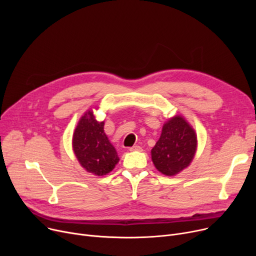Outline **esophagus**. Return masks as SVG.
<instances>
[{
    "mask_svg": "<svg viewBox=\"0 0 256 256\" xmlns=\"http://www.w3.org/2000/svg\"><path fill=\"white\" fill-rule=\"evenodd\" d=\"M130 152H141V150H142V147L139 146V145H135V146L130 147Z\"/></svg>",
    "mask_w": 256,
    "mask_h": 256,
    "instance_id": "obj_1",
    "label": "esophagus"
}]
</instances>
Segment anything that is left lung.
I'll use <instances>...</instances> for the list:
<instances>
[{"label":"left lung","mask_w":256,"mask_h":256,"mask_svg":"<svg viewBox=\"0 0 256 256\" xmlns=\"http://www.w3.org/2000/svg\"><path fill=\"white\" fill-rule=\"evenodd\" d=\"M196 146L194 130L182 117L176 116L164 124L160 137L152 150V162L165 176H174L190 165Z\"/></svg>","instance_id":"1"}]
</instances>
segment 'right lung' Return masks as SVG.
<instances>
[{
  "mask_svg": "<svg viewBox=\"0 0 256 256\" xmlns=\"http://www.w3.org/2000/svg\"><path fill=\"white\" fill-rule=\"evenodd\" d=\"M104 121L100 122L92 111L80 118L74 132L72 147L76 158L88 172L102 176L111 172L119 158L104 132Z\"/></svg>",
  "mask_w": 256,
  "mask_h": 256,
  "instance_id": "right-lung-1",
  "label": "right lung"
}]
</instances>
